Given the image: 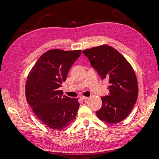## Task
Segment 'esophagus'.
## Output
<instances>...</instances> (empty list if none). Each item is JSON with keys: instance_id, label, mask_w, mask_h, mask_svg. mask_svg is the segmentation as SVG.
I'll return each mask as SVG.
<instances>
[{"instance_id": "obj_1", "label": "esophagus", "mask_w": 159, "mask_h": 159, "mask_svg": "<svg viewBox=\"0 0 159 159\" xmlns=\"http://www.w3.org/2000/svg\"><path fill=\"white\" fill-rule=\"evenodd\" d=\"M80 99L82 100H85L88 99V97H85V96H80Z\"/></svg>"}]
</instances>
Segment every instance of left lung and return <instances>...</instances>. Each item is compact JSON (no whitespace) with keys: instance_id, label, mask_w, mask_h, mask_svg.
I'll use <instances>...</instances> for the list:
<instances>
[{"instance_id":"left-lung-1","label":"left lung","mask_w":159,"mask_h":159,"mask_svg":"<svg viewBox=\"0 0 159 159\" xmlns=\"http://www.w3.org/2000/svg\"><path fill=\"white\" fill-rule=\"evenodd\" d=\"M91 65L109 85V95L102 97L98 117L109 124L122 121L131 113L138 98L137 79L129 62L114 48L103 44L83 51Z\"/></svg>"}]
</instances>
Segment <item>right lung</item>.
I'll return each instance as SVG.
<instances>
[{
	"mask_svg": "<svg viewBox=\"0 0 159 159\" xmlns=\"http://www.w3.org/2000/svg\"><path fill=\"white\" fill-rule=\"evenodd\" d=\"M81 54L80 50L54 49L44 53L28 75L26 101L36 117L50 129L68 127L76 117L80 103L59 90L69 70Z\"/></svg>",
	"mask_w": 159,
	"mask_h": 159,
	"instance_id": "add662e5",
	"label": "right lung"
}]
</instances>
